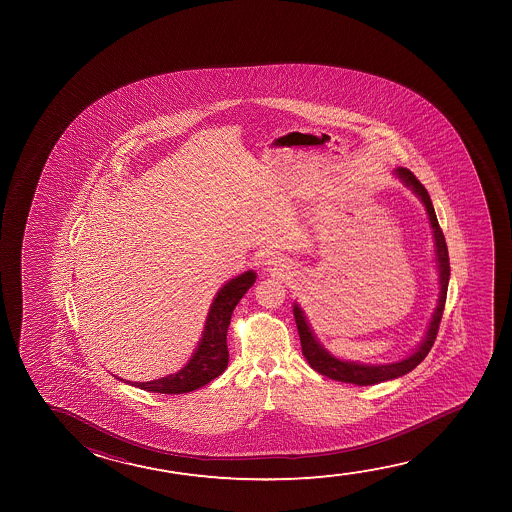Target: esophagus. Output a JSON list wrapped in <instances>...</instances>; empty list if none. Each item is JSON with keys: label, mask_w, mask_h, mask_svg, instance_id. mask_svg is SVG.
<instances>
[{"label": "esophagus", "mask_w": 512, "mask_h": 512, "mask_svg": "<svg viewBox=\"0 0 512 512\" xmlns=\"http://www.w3.org/2000/svg\"><path fill=\"white\" fill-rule=\"evenodd\" d=\"M287 267V260L280 259V257H273L266 262V269L269 273H280Z\"/></svg>", "instance_id": "esophagus-1"}]
</instances>
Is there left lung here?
Masks as SVG:
<instances>
[{"mask_svg":"<svg viewBox=\"0 0 512 512\" xmlns=\"http://www.w3.org/2000/svg\"><path fill=\"white\" fill-rule=\"evenodd\" d=\"M397 175L420 196L421 201L425 204V208H427L432 229H434L435 252H437V262H439V276H441L439 306L435 309L434 318H432V322H430L427 337L423 339L420 348L414 351L411 357H407L406 360H402V362H395V364L360 365L353 364V362L337 360V358L332 357L327 351L323 350L322 346L316 341L315 336H313V332L309 329L308 322H306V318L302 315L301 308L295 304L294 316L295 323H297V330H299V337H301L302 355L306 357L309 365H311L316 372H320L322 376H327V378L341 381V383H353V385L358 386L376 385V383H381V381L400 378V376H404L407 372L413 371L414 367L420 365L421 362H423V358L427 357L428 351L432 350L435 337H437V332H439V325H441L444 304H446V295H448V245H446V239H444V234H442L441 225H439L437 217H435L434 206H432V201H430V196H428L427 189L423 187V183L407 168L397 169Z\"/></svg>","mask_w":512,"mask_h":512,"instance_id":"obj_1","label":"left lung"}]
</instances>
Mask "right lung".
Here are the masks:
<instances>
[{
    "label": "right lung",
    "mask_w": 512,
    "mask_h": 512,
    "mask_svg": "<svg viewBox=\"0 0 512 512\" xmlns=\"http://www.w3.org/2000/svg\"><path fill=\"white\" fill-rule=\"evenodd\" d=\"M255 283V273L246 271L238 278L229 281L211 304L210 315L206 320L203 339L197 346L194 357L182 371L166 376V378L147 381V383H133L141 390L155 393H189L201 386L208 385L211 379L218 378L229 364V350H227V330L231 325L232 311L246 290Z\"/></svg>",
    "instance_id": "1"
}]
</instances>
